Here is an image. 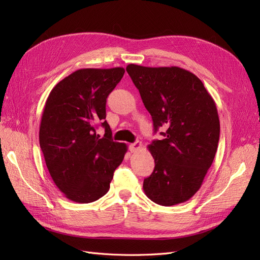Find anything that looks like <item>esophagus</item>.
Here are the masks:
<instances>
[{
	"instance_id": "esophagus-1",
	"label": "esophagus",
	"mask_w": 260,
	"mask_h": 260,
	"mask_svg": "<svg viewBox=\"0 0 260 260\" xmlns=\"http://www.w3.org/2000/svg\"><path fill=\"white\" fill-rule=\"evenodd\" d=\"M141 147H142V143L139 142V141H137V142H135V143H132V144L129 145V149H130L131 153H135V152L139 151V149H140Z\"/></svg>"
}]
</instances>
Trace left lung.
I'll return each instance as SVG.
<instances>
[{
	"mask_svg": "<svg viewBox=\"0 0 260 260\" xmlns=\"http://www.w3.org/2000/svg\"><path fill=\"white\" fill-rule=\"evenodd\" d=\"M127 72L151 114L155 132L166 129L148 145L155 160L144 179L147 198L162 206L184 203L200 190L217 152L220 122L215 101L194 74L183 68L144 67Z\"/></svg>",
	"mask_w": 260,
	"mask_h": 260,
	"instance_id": "left-lung-1",
	"label": "left lung"
}]
</instances>
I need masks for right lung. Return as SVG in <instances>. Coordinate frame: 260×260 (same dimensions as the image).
<instances>
[{"label": "right lung", "mask_w": 260, "mask_h": 260, "mask_svg": "<svg viewBox=\"0 0 260 260\" xmlns=\"http://www.w3.org/2000/svg\"><path fill=\"white\" fill-rule=\"evenodd\" d=\"M124 69L76 70L52 89L41 118L40 147L46 167L59 191L76 203L104 196L122 162L127 145L115 142L105 120L106 99ZM101 124L106 135L96 129Z\"/></svg>", "instance_id": "add662e5"}]
</instances>
